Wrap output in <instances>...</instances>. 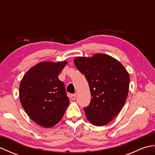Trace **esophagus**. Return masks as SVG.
Wrapping results in <instances>:
<instances>
[{"mask_svg": "<svg viewBox=\"0 0 155 155\" xmlns=\"http://www.w3.org/2000/svg\"><path fill=\"white\" fill-rule=\"evenodd\" d=\"M71 99H72V101L75 100V98H76V94H71Z\"/></svg>", "mask_w": 155, "mask_h": 155, "instance_id": "esophagus-1", "label": "esophagus"}]
</instances>
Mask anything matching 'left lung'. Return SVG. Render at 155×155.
Here are the masks:
<instances>
[{"instance_id":"1","label":"left lung","mask_w":155,"mask_h":155,"mask_svg":"<svg viewBox=\"0 0 155 155\" xmlns=\"http://www.w3.org/2000/svg\"><path fill=\"white\" fill-rule=\"evenodd\" d=\"M74 63L89 85L91 101L84 108L86 117L94 126H104L113 120L126 102L129 74L119 61L106 54L77 57Z\"/></svg>"}]
</instances>
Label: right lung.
Returning a JSON list of instances; mask_svg holds the SVG:
<instances>
[{
  "mask_svg": "<svg viewBox=\"0 0 155 155\" xmlns=\"http://www.w3.org/2000/svg\"><path fill=\"white\" fill-rule=\"evenodd\" d=\"M67 61H43L32 67L19 85L22 108L35 123L54 127L62 119L69 105L64 83L58 76Z\"/></svg>",
  "mask_w": 155,
  "mask_h": 155,
  "instance_id": "1",
  "label": "right lung"
}]
</instances>
